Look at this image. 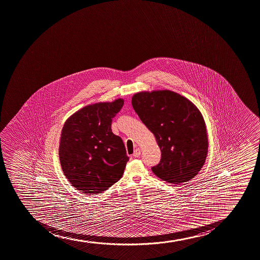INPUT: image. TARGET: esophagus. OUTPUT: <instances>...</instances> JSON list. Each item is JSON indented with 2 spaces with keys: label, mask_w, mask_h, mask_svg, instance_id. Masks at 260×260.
Wrapping results in <instances>:
<instances>
[{
  "label": "esophagus",
  "mask_w": 260,
  "mask_h": 260,
  "mask_svg": "<svg viewBox=\"0 0 260 260\" xmlns=\"http://www.w3.org/2000/svg\"><path fill=\"white\" fill-rule=\"evenodd\" d=\"M141 155V149L139 148H137L136 150L134 151V154H133V156L134 157H139Z\"/></svg>",
  "instance_id": "34e87169"
}]
</instances>
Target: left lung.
<instances>
[{
  "instance_id": "1",
  "label": "left lung",
  "mask_w": 260,
  "mask_h": 260,
  "mask_svg": "<svg viewBox=\"0 0 260 260\" xmlns=\"http://www.w3.org/2000/svg\"><path fill=\"white\" fill-rule=\"evenodd\" d=\"M132 106L160 147V162L151 170L162 181L181 185L198 175L207 155L202 114L186 98L171 90L139 92Z\"/></svg>"
}]
</instances>
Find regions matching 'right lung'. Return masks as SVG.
I'll list each match as a JSON object with an SVG mask.
<instances>
[{
  "label": "right lung",
  "mask_w": 260,
  "mask_h": 260,
  "mask_svg": "<svg viewBox=\"0 0 260 260\" xmlns=\"http://www.w3.org/2000/svg\"><path fill=\"white\" fill-rule=\"evenodd\" d=\"M123 100L88 105L62 128L59 160L66 177L85 194L101 193L119 181L128 157L121 137L111 131Z\"/></svg>",
  "instance_id": "obj_1"
}]
</instances>
